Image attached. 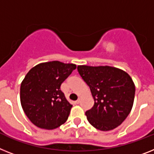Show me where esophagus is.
Wrapping results in <instances>:
<instances>
[{
  "label": "esophagus",
  "instance_id": "34e87169",
  "mask_svg": "<svg viewBox=\"0 0 154 154\" xmlns=\"http://www.w3.org/2000/svg\"><path fill=\"white\" fill-rule=\"evenodd\" d=\"M80 102H81V98H79V99H77V101H76V103H77V104H78V103H80Z\"/></svg>",
  "mask_w": 154,
  "mask_h": 154
}]
</instances>
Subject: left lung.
<instances>
[{
    "mask_svg": "<svg viewBox=\"0 0 154 154\" xmlns=\"http://www.w3.org/2000/svg\"><path fill=\"white\" fill-rule=\"evenodd\" d=\"M77 70L87 83L95 100L86 111L88 121L100 131H110L121 125L131 112L135 86L123 69L109 66H77Z\"/></svg>",
    "mask_w": 154,
    "mask_h": 154,
    "instance_id": "8db88e82",
    "label": "left lung"
}]
</instances>
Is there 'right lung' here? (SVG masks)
<instances>
[{
	"mask_svg": "<svg viewBox=\"0 0 154 154\" xmlns=\"http://www.w3.org/2000/svg\"><path fill=\"white\" fill-rule=\"evenodd\" d=\"M76 68L73 63L51 61L37 64L26 73L20 87V102L37 128L52 130L66 121L73 106L60 86Z\"/></svg>",
	"mask_w": 154,
	"mask_h": 154,
	"instance_id": "right-lung-1",
	"label": "right lung"
}]
</instances>
